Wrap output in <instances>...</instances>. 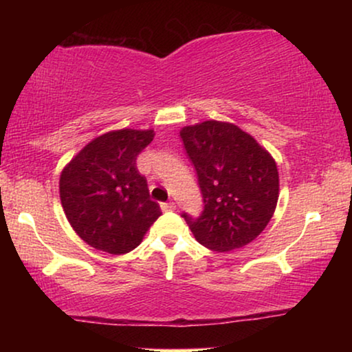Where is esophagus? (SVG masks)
Wrapping results in <instances>:
<instances>
[{
    "label": "esophagus",
    "mask_w": 352,
    "mask_h": 352,
    "mask_svg": "<svg viewBox=\"0 0 352 352\" xmlns=\"http://www.w3.org/2000/svg\"><path fill=\"white\" fill-rule=\"evenodd\" d=\"M160 206H162L163 211H175L176 210L175 201H166V204H162Z\"/></svg>",
    "instance_id": "1"
}]
</instances>
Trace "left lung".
<instances>
[{"label":"left lung","mask_w":352,"mask_h":352,"mask_svg":"<svg viewBox=\"0 0 352 352\" xmlns=\"http://www.w3.org/2000/svg\"><path fill=\"white\" fill-rule=\"evenodd\" d=\"M199 177L204 211L182 213L197 242L214 252L245 247L266 229L278 200L276 160L234 123L208 122L181 129Z\"/></svg>","instance_id":"1"}]
</instances>
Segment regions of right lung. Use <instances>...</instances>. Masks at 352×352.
<instances>
[{"instance_id": "1", "label": "right lung", "mask_w": 352, "mask_h": 352, "mask_svg": "<svg viewBox=\"0 0 352 352\" xmlns=\"http://www.w3.org/2000/svg\"><path fill=\"white\" fill-rule=\"evenodd\" d=\"M153 129H117L96 138L60 173V204L80 239L100 252L124 254L162 214L136 158Z\"/></svg>"}]
</instances>
